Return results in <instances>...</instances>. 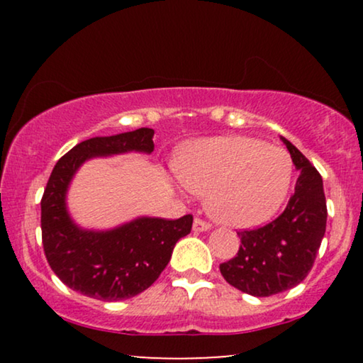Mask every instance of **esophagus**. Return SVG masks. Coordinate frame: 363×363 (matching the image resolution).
<instances>
[{"label":"esophagus","instance_id":"obj_1","mask_svg":"<svg viewBox=\"0 0 363 363\" xmlns=\"http://www.w3.org/2000/svg\"><path fill=\"white\" fill-rule=\"evenodd\" d=\"M210 223L200 220V218H195V221H193V231L195 233H203V231H208L210 230Z\"/></svg>","mask_w":363,"mask_h":363}]
</instances>
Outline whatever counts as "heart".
Listing matches in <instances>:
<instances>
[{"mask_svg": "<svg viewBox=\"0 0 363 363\" xmlns=\"http://www.w3.org/2000/svg\"><path fill=\"white\" fill-rule=\"evenodd\" d=\"M292 172L286 150L245 135L195 140L177 160L183 188L206 196L213 220L236 230L264 225L279 211Z\"/></svg>", "mask_w": 363, "mask_h": 363, "instance_id": "1", "label": "heart"}]
</instances>
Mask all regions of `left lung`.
Segmentation results:
<instances>
[{
  "mask_svg": "<svg viewBox=\"0 0 363 363\" xmlns=\"http://www.w3.org/2000/svg\"><path fill=\"white\" fill-rule=\"evenodd\" d=\"M299 178L286 210L269 225L241 231V246L233 259L220 264L226 282L255 297L279 294L306 279L325 235L327 205L322 177L287 140Z\"/></svg>",
  "mask_w": 363,
  "mask_h": 363,
  "instance_id": "left-lung-1",
  "label": "left lung"
}]
</instances>
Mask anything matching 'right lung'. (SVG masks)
Returning a JSON list of instances; mask_svg holds the SVG:
<instances>
[{"label":"right lung","instance_id":"add662e5","mask_svg":"<svg viewBox=\"0 0 363 363\" xmlns=\"http://www.w3.org/2000/svg\"><path fill=\"white\" fill-rule=\"evenodd\" d=\"M153 128H137L77 143L56 163L41 200L43 246L59 279L97 301L140 294L170 262L180 238L190 235L193 216L178 220L138 216L111 230H86L71 218L67 191L87 160L122 153L153 152Z\"/></svg>","mask_w":363,"mask_h":363}]
</instances>
